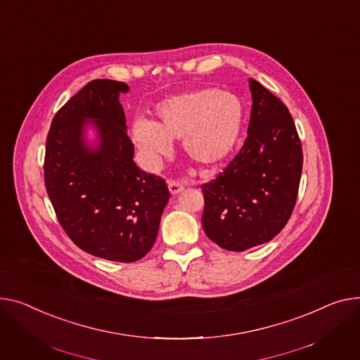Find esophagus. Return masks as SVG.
Here are the masks:
<instances>
[{"label": "esophagus", "mask_w": 360, "mask_h": 360, "mask_svg": "<svg viewBox=\"0 0 360 360\" xmlns=\"http://www.w3.org/2000/svg\"><path fill=\"white\" fill-rule=\"evenodd\" d=\"M167 186H169V191L172 195H176L178 193H181V191L185 188L184 184H181L179 181H169V184H167Z\"/></svg>", "instance_id": "1"}]
</instances>
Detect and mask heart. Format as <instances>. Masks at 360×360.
Here are the masks:
<instances>
[{
  "mask_svg": "<svg viewBox=\"0 0 360 360\" xmlns=\"http://www.w3.org/2000/svg\"><path fill=\"white\" fill-rule=\"evenodd\" d=\"M155 122L136 120L131 140L148 166H158L172 153V141L181 140L186 158L202 166L223 162L242 130L243 107L229 91L197 89L160 101Z\"/></svg>",
  "mask_w": 360,
  "mask_h": 360,
  "instance_id": "heart-1",
  "label": "heart"
}]
</instances>
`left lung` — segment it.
Segmentation results:
<instances>
[{
    "mask_svg": "<svg viewBox=\"0 0 360 360\" xmlns=\"http://www.w3.org/2000/svg\"><path fill=\"white\" fill-rule=\"evenodd\" d=\"M249 88L253 104L243 146L217 178L201 185L204 231L231 252L266 243L285 227L302 172V148L288 108L252 78Z\"/></svg>",
    "mask_w": 360,
    "mask_h": 360,
    "instance_id": "obj_1",
    "label": "left lung"
}]
</instances>
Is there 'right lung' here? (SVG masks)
<instances>
[{
	"mask_svg": "<svg viewBox=\"0 0 360 360\" xmlns=\"http://www.w3.org/2000/svg\"><path fill=\"white\" fill-rule=\"evenodd\" d=\"M124 82L94 79L53 117L46 139L44 184L56 217L79 249L114 262H136L153 246L169 189L133 160L120 94ZM91 122L99 141L89 147Z\"/></svg>",
	"mask_w": 360,
	"mask_h": 360,
	"instance_id": "add662e5",
	"label": "right lung"
}]
</instances>
